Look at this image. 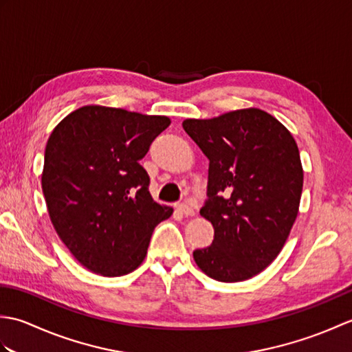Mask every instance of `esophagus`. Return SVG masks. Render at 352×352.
I'll use <instances>...</instances> for the list:
<instances>
[{"label":"esophagus","mask_w":352,"mask_h":352,"mask_svg":"<svg viewBox=\"0 0 352 352\" xmlns=\"http://www.w3.org/2000/svg\"><path fill=\"white\" fill-rule=\"evenodd\" d=\"M177 208H178V212L183 213L184 216H193V214H195V210H193V207L189 206V204H178Z\"/></svg>","instance_id":"esophagus-1"}]
</instances>
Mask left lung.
I'll use <instances>...</instances> for the list:
<instances>
[{"label": "left lung", "instance_id": "obj_1", "mask_svg": "<svg viewBox=\"0 0 352 352\" xmlns=\"http://www.w3.org/2000/svg\"><path fill=\"white\" fill-rule=\"evenodd\" d=\"M183 129L208 159L210 246L193 251L213 280L252 278L278 256L300 212L304 170L300 149L278 119L256 107L212 119H186Z\"/></svg>", "mask_w": 352, "mask_h": 352}]
</instances>
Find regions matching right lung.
Listing matches in <instances>:
<instances>
[{
	"label": "right lung",
	"instance_id": "right-lung-1",
	"mask_svg": "<svg viewBox=\"0 0 352 352\" xmlns=\"http://www.w3.org/2000/svg\"><path fill=\"white\" fill-rule=\"evenodd\" d=\"M169 124L168 116L83 106L50 134L45 203L56 233L89 271L133 272L146 256L154 228L174 212L153 199L139 163Z\"/></svg>",
	"mask_w": 352,
	"mask_h": 352
}]
</instances>
